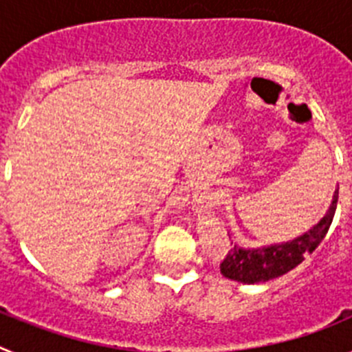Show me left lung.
Masks as SVG:
<instances>
[{"label": "left lung", "mask_w": 352, "mask_h": 352, "mask_svg": "<svg viewBox=\"0 0 352 352\" xmlns=\"http://www.w3.org/2000/svg\"><path fill=\"white\" fill-rule=\"evenodd\" d=\"M337 201L338 190H335L331 206H329L328 213L321 219V222L292 241L272 245V247L266 248H257V250H247V248L239 247L231 248L220 263L222 275L231 278V280L243 282V284H259V282L273 280L276 276H282L294 270L324 239L329 226L333 222Z\"/></svg>", "instance_id": "8db88e82"}]
</instances>
